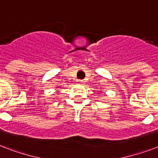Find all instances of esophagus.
<instances>
[{
	"label": "esophagus",
	"mask_w": 158,
	"mask_h": 158,
	"mask_svg": "<svg viewBox=\"0 0 158 158\" xmlns=\"http://www.w3.org/2000/svg\"><path fill=\"white\" fill-rule=\"evenodd\" d=\"M80 81L81 83H83V81Z\"/></svg>",
	"instance_id": "34e87169"
}]
</instances>
